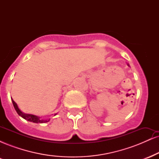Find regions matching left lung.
Returning <instances> with one entry per match:
<instances>
[{
  "instance_id": "8db88e82",
  "label": "left lung",
  "mask_w": 159,
  "mask_h": 159,
  "mask_svg": "<svg viewBox=\"0 0 159 159\" xmlns=\"http://www.w3.org/2000/svg\"><path fill=\"white\" fill-rule=\"evenodd\" d=\"M128 66H129V64H128Z\"/></svg>"
}]
</instances>
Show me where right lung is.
<instances>
[{
  "instance_id": "right-lung-1",
  "label": "right lung",
  "mask_w": 159,
  "mask_h": 159,
  "mask_svg": "<svg viewBox=\"0 0 159 159\" xmlns=\"http://www.w3.org/2000/svg\"><path fill=\"white\" fill-rule=\"evenodd\" d=\"M12 104H13V106L15 107L16 112L18 113V114L19 115V116H21V117L24 118L25 120H27V121H30V122H33V123H47V122L49 121V120H41L39 116H35V115H33V114H25V113L21 112V111H20V109L19 108V107H18L17 104H16L15 102L13 101V99L12 98ZM56 115V114H54Z\"/></svg>"
}]
</instances>
